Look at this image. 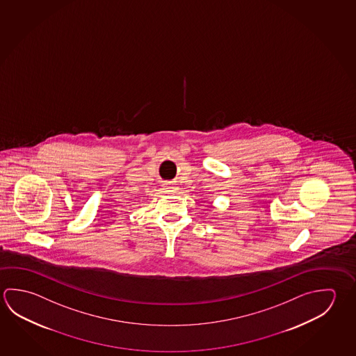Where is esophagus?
<instances>
[{
	"label": "esophagus",
	"instance_id": "1",
	"mask_svg": "<svg viewBox=\"0 0 356 356\" xmlns=\"http://www.w3.org/2000/svg\"><path fill=\"white\" fill-rule=\"evenodd\" d=\"M165 187H166V188H176V187L172 186L171 184H166V185H165Z\"/></svg>",
	"mask_w": 356,
	"mask_h": 356
}]
</instances>
